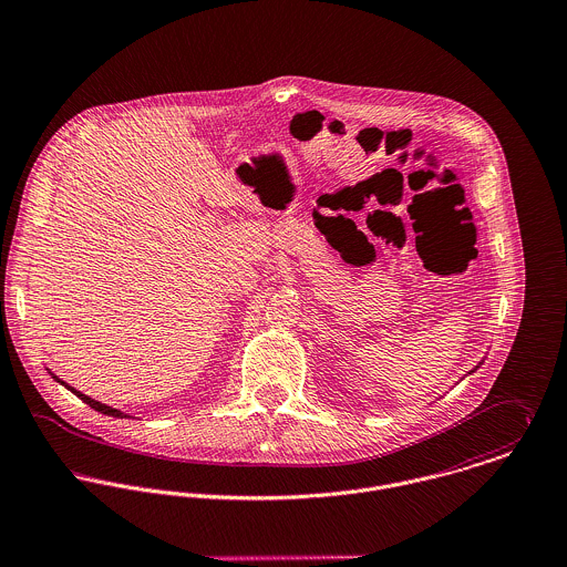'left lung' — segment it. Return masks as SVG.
Returning a JSON list of instances; mask_svg holds the SVG:
<instances>
[{
    "label": "left lung",
    "mask_w": 567,
    "mask_h": 567,
    "mask_svg": "<svg viewBox=\"0 0 567 567\" xmlns=\"http://www.w3.org/2000/svg\"><path fill=\"white\" fill-rule=\"evenodd\" d=\"M478 365H481V363H478ZM478 365H476V370H478ZM472 372H474V370H472ZM472 372H470V374H472Z\"/></svg>",
    "instance_id": "1"
}]
</instances>
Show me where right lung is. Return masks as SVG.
I'll return each mask as SVG.
<instances>
[{
	"instance_id": "obj_1",
	"label": "right lung",
	"mask_w": 567,
	"mask_h": 567,
	"mask_svg": "<svg viewBox=\"0 0 567 567\" xmlns=\"http://www.w3.org/2000/svg\"><path fill=\"white\" fill-rule=\"evenodd\" d=\"M52 374V372H50ZM52 378L56 380V382H61L63 386H66L73 395H78L82 402H86L91 409H95V411H100V413H104V415H111V417H130V415H126V413H122L120 409H113V406H109V404H102V402H97V400H93V398H89V395H84L82 391H78V389H73V386H69L64 380H61V378L56 377V374H52Z\"/></svg>"
}]
</instances>
